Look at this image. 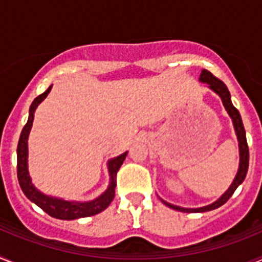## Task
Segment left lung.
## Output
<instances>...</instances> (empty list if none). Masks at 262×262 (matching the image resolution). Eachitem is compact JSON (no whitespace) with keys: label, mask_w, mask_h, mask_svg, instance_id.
<instances>
[{"label":"left lung","mask_w":262,"mask_h":262,"mask_svg":"<svg viewBox=\"0 0 262 262\" xmlns=\"http://www.w3.org/2000/svg\"><path fill=\"white\" fill-rule=\"evenodd\" d=\"M200 81L201 82H203V84L209 85L210 89L221 97L224 108H226L228 115H230L231 119H232L233 128H235L236 136H237V142H239L240 163H239L237 173H236L231 186L228 187V190H227L226 193L219 198V200L215 201L214 203H211V205L203 206V207H200V209H185V207H180V206L172 205V203H168L165 202V201L161 200L164 205H166L168 207H170V209L177 210V211H181V212H205V211H211V210L221 207L222 205H224L227 201L230 200L231 196H232V194L235 193L236 189H237V186L244 181L247 172H248V165H249V149H248V144H247V138H245V129H244V126H243L242 117H240L239 114V110H237V108L232 105V102H231V94L230 92H228V89H227L226 84H224L223 81L219 80V78L215 77L211 72L206 71V69H203V71L201 72Z\"/></svg>","instance_id":"obj_1"}]
</instances>
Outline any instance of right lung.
Masks as SVG:
<instances>
[{
    "label": "right lung",
    "mask_w": 262,
    "mask_h": 262,
    "mask_svg": "<svg viewBox=\"0 0 262 262\" xmlns=\"http://www.w3.org/2000/svg\"><path fill=\"white\" fill-rule=\"evenodd\" d=\"M52 89V85L46 90L45 93L36 97L34 102L30 106L29 120L23 127L22 133L19 136L17 148V174L18 181H19L20 189L25 193V195L29 198L31 202L39 206L43 211L47 212L52 217L61 219V221H73L78 217H86L92 215L99 214L103 210L107 209L111 201L115 196V187H117V173L119 170L120 165L123 164L124 159L127 156V152L119 155L118 157L108 160L107 168L108 174H110V184H108L107 190L102 193L98 198L89 202H75V201H64L55 196H50L39 191L34 184L31 182V177L29 174V168H27V156H29V148H27V140H29V134L31 131L32 122H34V114H35L36 107L39 103L48 96V93Z\"/></svg>",
    "instance_id": "add662e5"
}]
</instances>
